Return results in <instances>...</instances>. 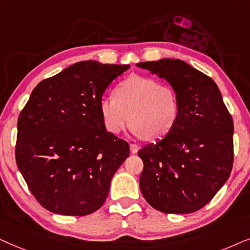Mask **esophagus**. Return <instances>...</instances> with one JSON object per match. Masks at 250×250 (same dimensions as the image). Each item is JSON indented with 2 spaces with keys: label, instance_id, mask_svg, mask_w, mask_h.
I'll use <instances>...</instances> for the list:
<instances>
[{
  "label": "esophagus",
  "instance_id": "obj_1",
  "mask_svg": "<svg viewBox=\"0 0 250 250\" xmlns=\"http://www.w3.org/2000/svg\"><path fill=\"white\" fill-rule=\"evenodd\" d=\"M129 147H130L131 153H137L138 149H139V146L136 145V144H130V145H129Z\"/></svg>",
  "mask_w": 250,
  "mask_h": 250
}]
</instances>
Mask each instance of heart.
<instances>
[{
	"label": "heart",
	"instance_id": "b5f03b06",
	"mask_svg": "<svg viewBox=\"0 0 250 250\" xmlns=\"http://www.w3.org/2000/svg\"><path fill=\"white\" fill-rule=\"evenodd\" d=\"M99 113L109 134H119L130 121L136 136L156 141L174 129L181 109L171 86L148 76L132 75L116 86L114 98H101Z\"/></svg>",
	"mask_w": 250,
	"mask_h": 250
}]
</instances>
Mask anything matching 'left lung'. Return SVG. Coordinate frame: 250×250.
Here are the masks:
<instances>
[{"instance_id": "8db88e82", "label": "left lung", "mask_w": 250, "mask_h": 250, "mask_svg": "<svg viewBox=\"0 0 250 250\" xmlns=\"http://www.w3.org/2000/svg\"><path fill=\"white\" fill-rule=\"evenodd\" d=\"M165 79L179 101L174 129L138 151L144 162L139 186L145 200L166 214H189L208 204L231 174L233 120L218 86L181 59L138 62Z\"/></svg>"}]
</instances>
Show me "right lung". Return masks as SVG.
Returning <instances> with one entry per match:
<instances>
[{
    "mask_svg": "<svg viewBox=\"0 0 250 250\" xmlns=\"http://www.w3.org/2000/svg\"><path fill=\"white\" fill-rule=\"evenodd\" d=\"M129 67L79 62L32 91L18 118L16 161L49 211L84 216L104 205L129 145L106 131L99 101Z\"/></svg>",
    "mask_w": 250,
    "mask_h": 250,
    "instance_id": "right-lung-1",
    "label": "right lung"
}]
</instances>
